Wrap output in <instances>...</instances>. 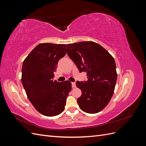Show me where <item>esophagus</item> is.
Instances as JSON below:
<instances>
[{
  "mask_svg": "<svg viewBox=\"0 0 146 146\" xmlns=\"http://www.w3.org/2000/svg\"><path fill=\"white\" fill-rule=\"evenodd\" d=\"M72 88H76V83H75V82H72Z\"/></svg>",
  "mask_w": 146,
  "mask_h": 146,
  "instance_id": "1",
  "label": "esophagus"
}]
</instances>
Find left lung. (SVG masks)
Segmentation results:
<instances>
[{
	"label": "left lung",
	"instance_id": "left-lung-1",
	"mask_svg": "<svg viewBox=\"0 0 146 146\" xmlns=\"http://www.w3.org/2000/svg\"><path fill=\"white\" fill-rule=\"evenodd\" d=\"M67 54L79 72L87 74V81L76 82L82 91L77 99L79 107L87 113L100 112L111 100L116 86V66L113 57L92 41L69 44Z\"/></svg>",
	"mask_w": 146,
	"mask_h": 146
}]
</instances>
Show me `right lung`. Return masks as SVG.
Segmentation results:
<instances>
[{
	"mask_svg": "<svg viewBox=\"0 0 146 146\" xmlns=\"http://www.w3.org/2000/svg\"><path fill=\"white\" fill-rule=\"evenodd\" d=\"M66 54V44H39L25 59L22 68V83L30 102L46 116L62 113L72 89L69 81H53L58 61Z\"/></svg>",
	"mask_w": 146,
	"mask_h": 146,
	"instance_id": "right-lung-1",
	"label": "right lung"
}]
</instances>
